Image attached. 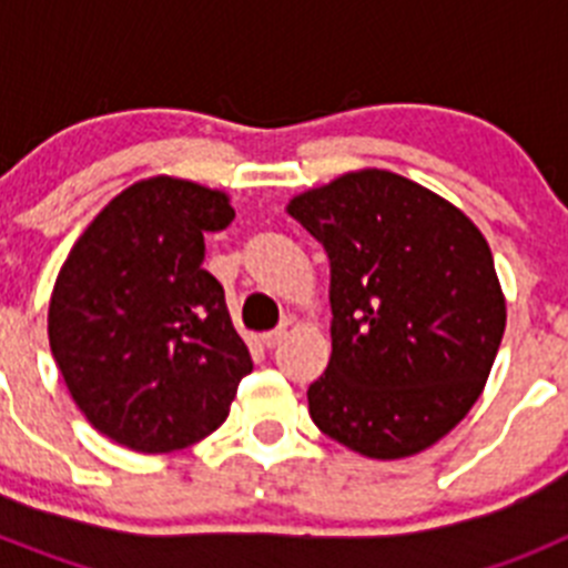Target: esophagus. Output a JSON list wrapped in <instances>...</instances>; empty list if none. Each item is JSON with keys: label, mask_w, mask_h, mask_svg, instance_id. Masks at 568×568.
<instances>
[{"label": "esophagus", "mask_w": 568, "mask_h": 568, "mask_svg": "<svg viewBox=\"0 0 568 568\" xmlns=\"http://www.w3.org/2000/svg\"><path fill=\"white\" fill-rule=\"evenodd\" d=\"M284 338H287V327H275V329H270V333L261 335V341H264V346H267V349H275V346H278Z\"/></svg>", "instance_id": "obj_1"}]
</instances>
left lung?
Returning <instances> with one entry per match:
<instances>
[{
  "label": "left lung",
  "instance_id": "8db88e82",
  "mask_svg": "<svg viewBox=\"0 0 568 568\" xmlns=\"http://www.w3.org/2000/svg\"><path fill=\"white\" fill-rule=\"evenodd\" d=\"M287 210L329 255L333 355L307 389L310 418L366 458L433 446L478 400L504 338L486 239L389 170L346 173Z\"/></svg>",
  "mask_w": 568,
  "mask_h": 568
}]
</instances>
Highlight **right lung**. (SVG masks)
<instances>
[{
	"label": "right lung",
	"instance_id": "add662e5",
	"mask_svg": "<svg viewBox=\"0 0 568 568\" xmlns=\"http://www.w3.org/2000/svg\"><path fill=\"white\" fill-rule=\"evenodd\" d=\"M227 195L155 175L119 193L70 250L50 295V353L84 418L135 453H173L224 424L250 375L204 235Z\"/></svg>",
	"mask_w": 568,
	"mask_h": 568
}]
</instances>
